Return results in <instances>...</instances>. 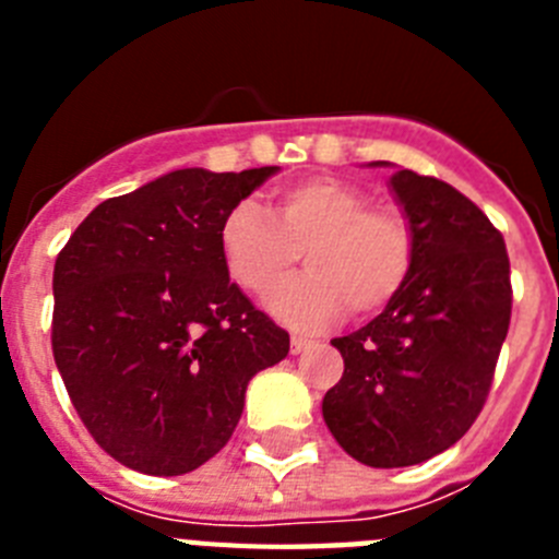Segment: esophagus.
<instances>
[{
	"mask_svg": "<svg viewBox=\"0 0 559 559\" xmlns=\"http://www.w3.org/2000/svg\"><path fill=\"white\" fill-rule=\"evenodd\" d=\"M308 347H310V341L302 338V335H294V338H290V353H294V355L305 353Z\"/></svg>",
	"mask_w": 559,
	"mask_h": 559,
	"instance_id": "obj_1",
	"label": "esophagus"
}]
</instances>
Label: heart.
Segmentation results:
<instances>
[{"label":"heart","instance_id":"1","mask_svg":"<svg viewBox=\"0 0 559 559\" xmlns=\"http://www.w3.org/2000/svg\"><path fill=\"white\" fill-rule=\"evenodd\" d=\"M221 254L235 283L265 296L304 249L309 271L269 299L276 319L316 330L349 310L386 308L414 265V231L394 206H369L349 181L316 176L276 190L271 215L246 199L221 221Z\"/></svg>","mask_w":559,"mask_h":559}]
</instances>
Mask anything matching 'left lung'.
<instances>
[{"label":"left lung","mask_w":559,"mask_h":559,"mask_svg":"<svg viewBox=\"0 0 559 559\" xmlns=\"http://www.w3.org/2000/svg\"><path fill=\"white\" fill-rule=\"evenodd\" d=\"M389 190L414 231L412 274L367 328L330 341L344 374L322 400L335 442L369 467L426 462L467 433L512 313L510 257L490 218L433 176L397 170Z\"/></svg>","instance_id":"8db88e82"}]
</instances>
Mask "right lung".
<instances>
[{"mask_svg": "<svg viewBox=\"0 0 559 559\" xmlns=\"http://www.w3.org/2000/svg\"><path fill=\"white\" fill-rule=\"evenodd\" d=\"M280 167H185L103 201L52 274V355L97 445L181 476L229 442L249 380L290 338L229 280L221 221Z\"/></svg>", "mask_w": 559, "mask_h": 559, "instance_id": "add662e5", "label": "right lung"}]
</instances>
